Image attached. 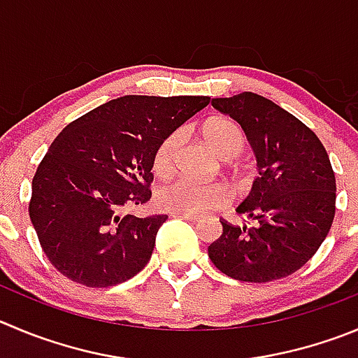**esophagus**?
Masks as SVG:
<instances>
[{
    "label": "esophagus",
    "mask_w": 358,
    "mask_h": 358,
    "mask_svg": "<svg viewBox=\"0 0 358 358\" xmlns=\"http://www.w3.org/2000/svg\"><path fill=\"white\" fill-rule=\"evenodd\" d=\"M173 217H178V219H185L189 220V222H198L201 217L196 215V213H185V212H171Z\"/></svg>",
    "instance_id": "34e87169"
}]
</instances>
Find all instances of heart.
I'll return each instance as SVG.
<instances>
[{"instance_id": "heart-1", "label": "heart", "mask_w": 358, "mask_h": 358, "mask_svg": "<svg viewBox=\"0 0 358 358\" xmlns=\"http://www.w3.org/2000/svg\"><path fill=\"white\" fill-rule=\"evenodd\" d=\"M205 136L220 157H236L245 150V132L238 123L219 118L205 127ZM183 139V130H173L157 145L152 166L157 175H168L175 166V157ZM159 206L173 212L201 213L220 208L229 201V189L222 182H199L190 176L178 175L160 183L155 190Z\"/></svg>"}]
</instances>
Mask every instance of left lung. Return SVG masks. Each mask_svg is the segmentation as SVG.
<instances>
[{"mask_svg":"<svg viewBox=\"0 0 358 358\" xmlns=\"http://www.w3.org/2000/svg\"><path fill=\"white\" fill-rule=\"evenodd\" d=\"M217 111L242 125L259 176L236 206L250 220L208 245L213 265L236 280L268 282L302 268L323 243L336 215V176L329 153L306 123L272 100L243 92L213 99Z\"/></svg>","mask_w":358,"mask_h":358,"instance_id":"obj_1","label":"left lung"}]
</instances>
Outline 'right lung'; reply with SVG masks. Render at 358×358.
Here are the masks:
<instances>
[{
	"label": "right lung",
	"mask_w": 358,
	"mask_h": 358,
	"mask_svg": "<svg viewBox=\"0 0 358 358\" xmlns=\"http://www.w3.org/2000/svg\"><path fill=\"white\" fill-rule=\"evenodd\" d=\"M210 96L125 95L58 134L31 182L29 219L51 265L78 285L108 288L145 268L168 215H123L152 198L157 145Z\"/></svg>",
	"instance_id": "obj_1"
}]
</instances>
